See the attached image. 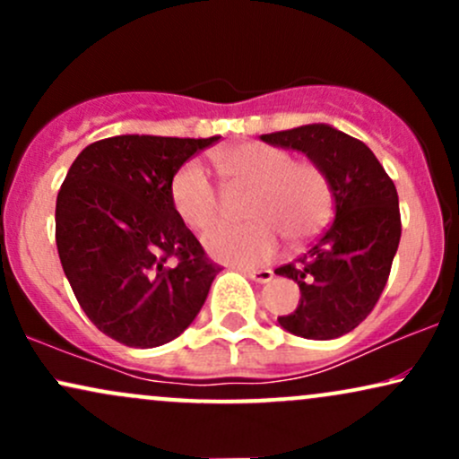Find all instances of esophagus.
<instances>
[{
  "mask_svg": "<svg viewBox=\"0 0 459 459\" xmlns=\"http://www.w3.org/2000/svg\"><path fill=\"white\" fill-rule=\"evenodd\" d=\"M244 273H246L247 278H252V281H256V282H261V284L270 282L272 278H273V272L272 270H265V267H263V270H244Z\"/></svg>",
  "mask_w": 459,
  "mask_h": 459,
  "instance_id": "esophagus-1",
  "label": "esophagus"
}]
</instances>
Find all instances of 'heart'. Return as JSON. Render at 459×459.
<instances>
[{
  "label": "heart",
  "instance_id": "1",
  "mask_svg": "<svg viewBox=\"0 0 459 459\" xmlns=\"http://www.w3.org/2000/svg\"><path fill=\"white\" fill-rule=\"evenodd\" d=\"M237 187L255 189L247 200V224H220L203 237L218 261L256 265L272 259L281 244H308L334 212V192L319 166L296 161L289 151L270 144H237L215 157ZM170 200L189 229H209L222 213V198L203 163L187 161L170 181Z\"/></svg>",
  "mask_w": 459,
  "mask_h": 459
}]
</instances>
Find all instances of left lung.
I'll return each instance as SVG.
<instances>
[{"label":"left lung","mask_w":459,"mask_h":459,"mask_svg":"<svg viewBox=\"0 0 459 459\" xmlns=\"http://www.w3.org/2000/svg\"><path fill=\"white\" fill-rule=\"evenodd\" d=\"M261 140L302 151L334 192V222L307 255L276 270L302 293L298 308L278 324L304 339L343 336L367 319L386 287L402 239L397 189L365 142L330 125H302Z\"/></svg>","instance_id":"left-lung-1"}]
</instances>
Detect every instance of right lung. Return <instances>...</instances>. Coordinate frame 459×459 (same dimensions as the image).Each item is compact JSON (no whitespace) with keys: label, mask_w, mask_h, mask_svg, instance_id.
<instances>
[{"label":"right lung","mask_w":459,"mask_h":459,"mask_svg":"<svg viewBox=\"0 0 459 459\" xmlns=\"http://www.w3.org/2000/svg\"><path fill=\"white\" fill-rule=\"evenodd\" d=\"M218 140L114 135L68 168L56 203L57 255L79 307L118 343H168L207 299L220 265L177 215L170 181Z\"/></svg>","instance_id":"obj_1"}]
</instances>
